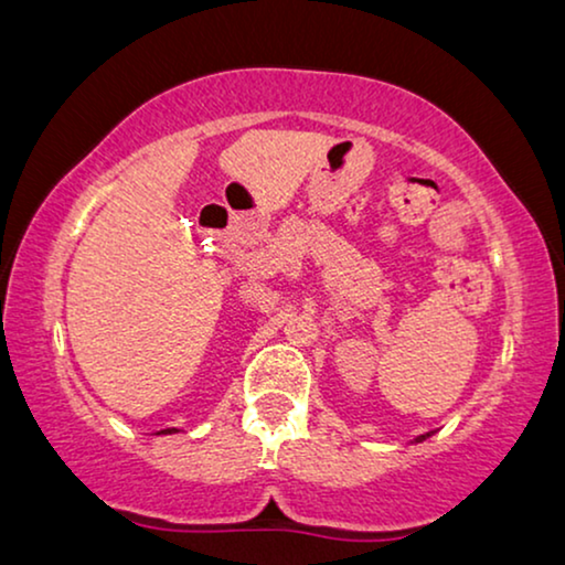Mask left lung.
I'll list each match as a JSON object with an SVG mask.
<instances>
[{
	"label": "left lung",
	"instance_id": "left-lung-1",
	"mask_svg": "<svg viewBox=\"0 0 565 565\" xmlns=\"http://www.w3.org/2000/svg\"><path fill=\"white\" fill-rule=\"evenodd\" d=\"M426 436H428V434H424V436H418V439H416V441H424V439H426Z\"/></svg>",
	"mask_w": 565,
	"mask_h": 565
}]
</instances>
